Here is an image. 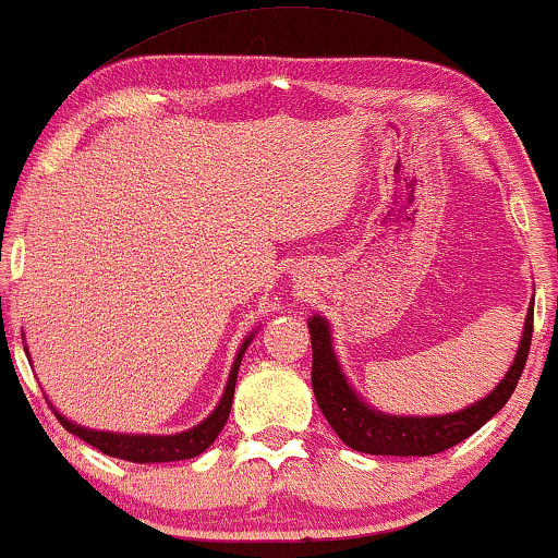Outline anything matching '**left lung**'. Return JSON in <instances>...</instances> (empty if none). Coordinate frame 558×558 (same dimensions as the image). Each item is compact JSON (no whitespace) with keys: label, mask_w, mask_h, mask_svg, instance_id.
<instances>
[{"label":"left lung","mask_w":558,"mask_h":558,"mask_svg":"<svg viewBox=\"0 0 558 558\" xmlns=\"http://www.w3.org/2000/svg\"><path fill=\"white\" fill-rule=\"evenodd\" d=\"M310 343H313V392L320 404L325 421L338 433V438L353 451L374 456H433L446 451L482 428L489 417L505 408L510 395L515 392L520 374H523L527 351L533 338V305L527 307L523 338H520L515 361L502 376V381L480 402L469 404L459 412L430 417H408V415H385L374 410L353 387L345 381L332 353L330 325L325 317L313 315L307 320Z\"/></svg>","instance_id":"8db88e82"}]
</instances>
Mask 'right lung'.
<instances>
[{"label":"right lung","instance_id":"right-lung-1","mask_svg":"<svg viewBox=\"0 0 558 558\" xmlns=\"http://www.w3.org/2000/svg\"><path fill=\"white\" fill-rule=\"evenodd\" d=\"M253 341V332L245 338L241 351L233 361V368H230L226 392H222V400L217 408L213 410V415L205 417L199 425L184 430V433H173V436H130V433H107V430H92V428H82V425L71 423L69 417H63L53 404L58 423L63 425L69 433H74L86 444L99 448V451L107 456H114V459H125L133 461V464H161V461H184V459H194L202 451H207L213 446V440L217 438V433L222 430V425L228 423L230 408H233V392H235V379H238V368H241V359L248 343Z\"/></svg>","mask_w":558,"mask_h":558}]
</instances>
